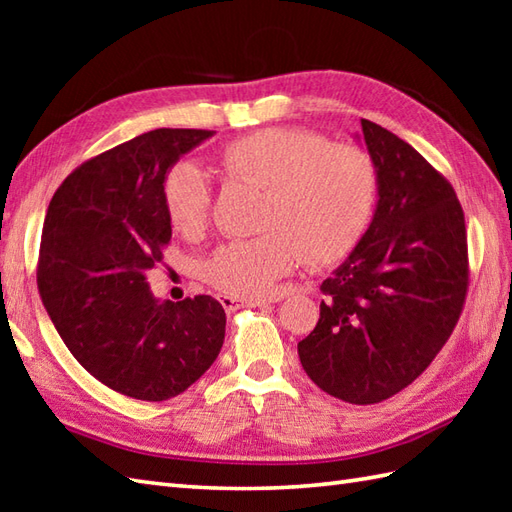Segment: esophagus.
Segmentation results:
<instances>
[{
    "label": "esophagus",
    "instance_id": "1",
    "mask_svg": "<svg viewBox=\"0 0 512 512\" xmlns=\"http://www.w3.org/2000/svg\"><path fill=\"white\" fill-rule=\"evenodd\" d=\"M281 297L279 295H273V297H262V299H237V297H231V295H222L220 297V303L226 308V310H235L239 306H262V303H275L279 301Z\"/></svg>",
    "mask_w": 512,
    "mask_h": 512
}]
</instances>
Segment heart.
Instances as JSON below:
<instances>
[{
	"label": "heart",
	"mask_w": 512,
	"mask_h": 512,
	"mask_svg": "<svg viewBox=\"0 0 512 512\" xmlns=\"http://www.w3.org/2000/svg\"><path fill=\"white\" fill-rule=\"evenodd\" d=\"M226 180L262 189L257 235L220 246L206 259V284L237 299L270 297L306 257L312 266L347 257L367 233L378 200V171L365 149L306 127H266L233 138L215 156ZM173 231L198 237L211 195L193 165H176L162 182Z\"/></svg>",
	"instance_id": "heart-1"
}]
</instances>
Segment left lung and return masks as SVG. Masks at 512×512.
Segmentation results:
<instances>
[{"instance_id":"8db88e82","label":"left lung","mask_w":512,"mask_h":512,"mask_svg":"<svg viewBox=\"0 0 512 512\" xmlns=\"http://www.w3.org/2000/svg\"><path fill=\"white\" fill-rule=\"evenodd\" d=\"M378 171L367 233L321 284V317L297 350L330 396L374 405L411 385L449 341L469 290L464 211L416 149L361 121Z\"/></svg>"}]
</instances>
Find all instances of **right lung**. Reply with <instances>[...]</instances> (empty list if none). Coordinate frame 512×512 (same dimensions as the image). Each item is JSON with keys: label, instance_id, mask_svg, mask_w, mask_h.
I'll list each match as a JSON object with an SVG mask.
<instances>
[{"label": "right lung", "instance_id": "add662e5", "mask_svg": "<svg viewBox=\"0 0 512 512\" xmlns=\"http://www.w3.org/2000/svg\"><path fill=\"white\" fill-rule=\"evenodd\" d=\"M209 136V129L162 127L94 156L61 182L43 222V306L76 361L129 398L182 394L222 350L220 301H158L147 284L171 242L162 182Z\"/></svg>", "mask_w": 512, "mask_h": 512}]
</instances>
